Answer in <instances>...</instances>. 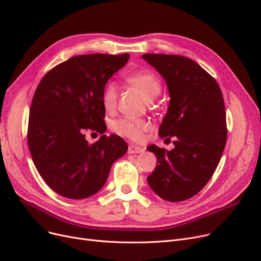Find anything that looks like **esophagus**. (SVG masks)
<instances>
[{
  "label": "esophagus",
  "mask_w": 261,
  "mask_h": 261,
  "mask_svg": "<svg viewBox=\"0 0 261 261\" xmlns=\"http://www.w3.org/2000/svg\"><path fill=\"white\" fill-rule=\"evenodd\" d=\"M144 148L140 147V146H136V145H129V148H128V152L130 154H133V153H141V152H144Z\"/></svg>",
  "instance_id": "1"
}]
</instances>
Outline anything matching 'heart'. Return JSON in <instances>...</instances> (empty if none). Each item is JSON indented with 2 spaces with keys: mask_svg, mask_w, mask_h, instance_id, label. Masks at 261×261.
Masks as SVG:
<instances>
[{
  "mask_svg": "<svg viewBox=\"0 0 261 261\" xmlns=\"http://www.w3.org/2000/svg\"><path fill=\"white\" fill-rule=\"evenodd\" d=\"M129 84L140 93L147 100H152L160 95L162 91V85L160 79L151 72H139L128 77ZM119 88L115 82H109L105 87L102 93V103L107 110L115 108L118 99ZM150 128V123L146 119H129L120 118L114 121L113 130L123 136L133 141L142 140L144 133Z\"/></svg>",
  "mask_w": 261,
  "mask_h": 261,
  "instance_id": "1",
  "label": "heart"
}]
</instances>
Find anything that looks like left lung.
I'll list each match as a JSON object with an SVG mask.
<instances>
[{"mask_svg": "<svg viewBox=\"0 0 261 261\" xmlns=\"http://www.w3.org/2000/svg\"><path fill=\"white\" fill-rule=\"evenodd\" d=\"M142 57L166 80L170 101L159 135L174 139L170 151L147 148L158 161L147 182L162 199L181 202L207 184L222 156L227 136L223 95L216 79L194 60L165 54Z\"/></svg>", "mask_w": 261, "mask_h": 261, "instance_id": "1", "label": "left lung"}]
</instances>
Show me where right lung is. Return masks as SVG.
Returning <instances> with one entry per match:
<instances>
[{
	"label": "right lung",
	"mask_w": 261,
	"mask_h": 261,
	"mask_svg": "<svg viewBox=\"0 0 261 261\" xmlns=\"http://www.w3.org/2000/svg\"><path fill=\"white\" fill-rule=\"evenodd\" d=\"M129 54L80 55L53 67L34 94L27 142L44 182L60 196L86 199L105 185L112 164L127 152L120 136L101 135L94 144L85 131L103 134L102 93Z\"/></svg>",
	"instance_id": "1"
}]
</instances>
